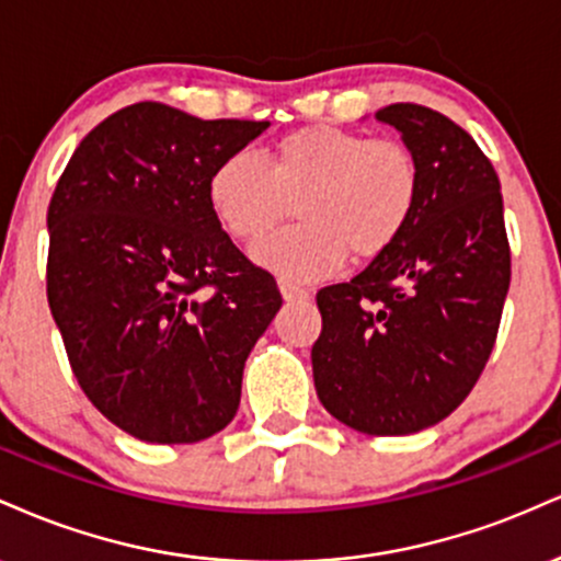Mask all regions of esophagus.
<instances>
[{
    "label": "esophagus",
    "mask_w": 561,
    "mask_h": 561,
    "mask_svg": "<svg viewBox=\"0 0 561 561\" xmlns=\"http://www.w3.org/2000/svg\"><path fill=\"white\" fill-rule=\"evenodd\" d=\"M280 294L286 301H307L309 299L307 288L296 286V283H291V280H280Z\"/></svg>",
    "instance_id": "obj_1"
}]
</instances>
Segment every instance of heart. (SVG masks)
<instances>
[{"label": "heart", "instance_id": "heart-1", "mask_svg": "<svg viewBox=\"0 0 561 561\" xmlns=\"http://www.w3.org/2000/svg\"><path fill=\"white\" fill-rule=\"evenodd\" d=\"M209 207L236 241L267 236L296 199V226L254 247V260L283 280H318L352 260L388 252L420 199V164L404 144L335 125L278 138L262 160L233 151L213 170Z\"/></svg>", "mask_w": 561, "mask_h": 561}]
</instances>
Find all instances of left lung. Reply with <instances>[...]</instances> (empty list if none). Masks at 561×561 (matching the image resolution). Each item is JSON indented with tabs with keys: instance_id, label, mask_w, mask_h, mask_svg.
I'll list each match as a JSON object with an SVG mask.
<instances>
[{
	"instance_id": "left-lung-1",
	"label": "left lung",
	"mask_w": 561,
	"mask_h": 561,
	"mask_svg": "<svg viewBox=\"0 0 561 561\" xmlns=\"http://www.w3.org/2000/svg\"><path fill=\"white\" fill-rule=\"evenodd\" d=\"M420 164L401 239L348 283L318 294V397L367 436L440 423L478 383L512 278L502 183L472 136L423 104L375 112Z\"/></svg>"
}]
</instances>
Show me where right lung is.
I'll return each mask as SVG.
<instances>
[{"instance_id":"1","label":"right lung","mask_w":561,"mask_h":561,"mask_svg":"<svg viewBox=\"0 0 561 561\" xmlns=\"http://www.w3.org/2000/svg\"><path fill=\"white\" fill-rule=\"evenodd\" d=\"M267 125L130 104L78 144L51 194V318L85 397L138 440L220 433L239 410L249 352L283 305L207 199L217 164Z\"/></svg>"}]
</instances>
